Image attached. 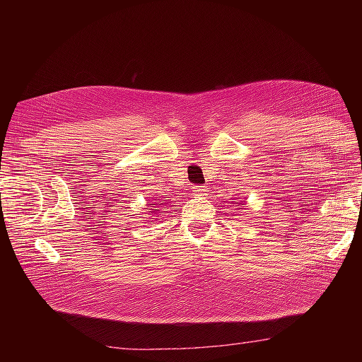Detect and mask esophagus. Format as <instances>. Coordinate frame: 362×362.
Here are the masks:
<instances>
[{
  "label": "esophagus",
  "instance_id": "34e87169",
  "mask_svg": "<svg viewBox=\"0 0 362 362\" xmlns=\"http://www.w3.org/2000/svg\"><path fill=\"white\" fill-rule=\"evenodd\" d=\"M193 196H196V198H204V196L206 194V187L205 185H196V187H193Z\"/></svg>",
  "mask_w": 362,
  "mask_h": 362
}]
</instances>
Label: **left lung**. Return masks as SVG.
I'll return each mask as SVG.
<instances>
[{
    "instance_id": "8db88e82",
    "label": "left lung",
    "mask_w": 362,
    "mask_h": 362,
    "mask_svg": "<svg viewBox=\"0 0 362 362\" xmlns=\"http://www.w3.org/2000/svg\"><path fill=\"white\" fill-rule=\"evenodd\" d=\"M238 204H240V202H237V206H238ZM240 205H243V202H242V204H240Z\"/></svg>"
}]
</instances>
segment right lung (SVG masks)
<instances>
[{"mask_svg": "<svg viewBox=\"0 0 362 362\" xmlns=\"http://www.w3.org/2000/svg\"><path fill=\"white\" fill-rule=\"evenodd\" d=\"M146 210H149V211H148V214L158 217V214H160V213H163V211H161V210H163V206H161V204H151V208H146ZM156 221H157V218H156Z\"/></svg>", "mask_w": 362, "mask_h": 362, "instance_id": "1", "label": "right lung"}]
</instances>
